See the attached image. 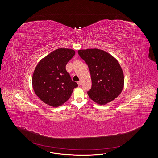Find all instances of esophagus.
<instances>
[{
	"mask_svg": "<svg viewBox=\"0 0 158 158\" xmlns=\"http://www.w3.org/2000/svg\"><path fill=\"white\" fill-rule=\"evenodd\" d=\"M77 84H78V85H79V86H81V81L77 82Z\"/></svg>",
	"mask_w": 158,
	"mask_h": 158,
	"instance_id": "esophagus-1",
	"label": "esophagus"
}]
</instances>
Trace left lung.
I'll list each match as a JSON object with an SVG mask.
<instances>
[{
	"label": "left lung",
	"instance_id": "8db88e82",
	"mask_svg": "<svg viewBox=\"0 0 158 158\" xmlns=\"http://www.w3.org/2000/svg\"><path fill=\"white\" fill-rule=\"evenodd\" d=\"M78 54L85 60L90 71L92 88L88 94L99 105H105L117 98L124 84L123 70L117 60L102 50H79Z\"/></svg>",
	"mask_w": 158,
	"mask_h": 158
}]
</instances>
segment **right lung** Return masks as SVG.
I'll return each mask as SVG.
<instances>
[{"label": "right lung", "mask_w": 158, "mask_h": 158, "mask_svg": "<svg viewBox=\"0 0 158 158\" xmlns=\"http://www.w3.org/2000/svg\"><path fill=\"white\" fill-rule=\"evenodd\" d=\"M75 54L72 49L58 48L38 63L32 77V88L46 104L54 107L64 104L78 86L66 70L68 61Z\"/></svg>", "instance_id": "1"}]
</instances>
